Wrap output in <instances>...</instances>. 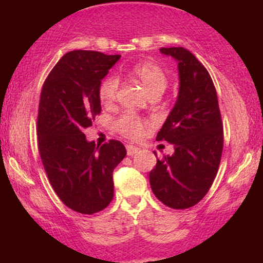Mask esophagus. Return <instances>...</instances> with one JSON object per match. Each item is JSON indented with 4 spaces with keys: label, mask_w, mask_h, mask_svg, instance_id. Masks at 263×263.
Listing matches in <instances>:
<instances>
[{
    "label": "esophagus",
    "mask_w": 263,
    "mask_h": 263,
    "mask_svg": "<svg viewBox=\"0 0 263 263\" xmlns=\"http://www.w3.org/2000/svg\"><path fill=\"white\" fill-rule=\"evenodd\" d=\"M138 149H140V148H137V147L134 146V144H127V146H126V151H127V156H134L135 153L138 152Z\"/></svg>",
    "instance_id": "1"
}]
</instances>
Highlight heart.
Masks as SVG:
<instances>
[{
  "label": "heart",
  "mask_w": 263,
  "mask_h": 263,
  "mask_svg": "<svg viewBox=\"0 0 263 263\" xmlns=\"http://www.w3.org/2000/svg\"><path fill=\"white\" fill-rule=\"evenodd\" d=\"M132 75L141 81L142 86L151 96H161L164 90L167 89L168 78L164 70L159 65L152 62H142L136 64L132 68ZM117 87H119V80L115 77H108L107 79L102 81L99 90L100 100L102 104H111L116 96ZM117 128L120 132L129 138H136L141 135L143 129V122L140 117L132 114L123 115L121 119L117 121Z\"/></svg>",
  "instance_id": "1"
}]
</instances>
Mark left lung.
<instances>
[{"mask_svg": "<svg viewBox=\"0 0 263 263\" xmlns=\"http://www.w3.org/2000/svg\"><path fill=\"white\" fill-rule=\"evenodd\" d=\"M159 52L178 63L179 90L157 135V141L173 144L174 153L157 159L149 184L164 205L188 209L209 192L219 170L224 135L218 95L208 70L189 50L172 47Z\"/></svg>", "mask_w": 263, "mask_h": 263, "instance_id": "1", "label": "left lung"}]
</instances>
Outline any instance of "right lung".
I'll return each instance as SVG.
<instances>
[{"label":"right lung","mask_w":263,"mask_h":263,"mask_svg":"<svg viewBox=\"0 0 263 263\" xmlns=\"http://www.w3.org/2000/svg\"><path fill=\"white\" fill-rule=\"evenodd\" d=\"M120 58L93 50L66 53L41 92L37 135L45 173L60 200L80 214L111 203L112 172L126 156L121 142L96 146L84 134L101 112V80Z\"/></svg>","instance_id":"1"}]
</instances>
